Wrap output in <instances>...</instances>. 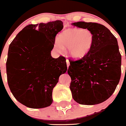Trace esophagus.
<instances>
[{
  "label": "esophagus",
  "instance_id": "1",
  "mask_svg": "<svg viewBox=\"0 0 126 126\" xmlns=\"http://www.w3.org/2000/svg\"><path fill=\"white\" fill-rule=\"evenodd\" d=\"M66 64H67V67H69V66L70 65V62L68 59H66Z\"/></svg>",
  "mask_w": 126,
  "mask_h": 126
}]
</instances>
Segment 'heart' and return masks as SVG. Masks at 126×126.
<instances>
[{"label":"heart","instance_id":"b5f03b06","mask_svg":"<svg viewBox=\"0 0 126 126\" xmlns=\"http://www.w3.org/2000/svg\"><path fill=\"white\" fill-rule=\"evenodd\" d=\"M93 42V34L86 29L73 28L63 31L59 35L54 48L62 52L67 48L69 55L74 59H82L90 52Z\"/></svg>","mask_w":126,"mask_h":126}]
</instances>
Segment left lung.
Listing matches in <instances>:
<instances>
[{
	"label": "left lung",
	"instance_id": "left-lung-1",
	"mask_svg": "<svg viewBox=\"0 0 126 126\" xmlns=\"http://www.w3.org/2000/svg\"><path fill=\"white\" fill-rule=\"evenodd\" d=\"M93 34L88 54L77 61L69 59L67 73L73 99L81 105L98 104L111 96L121 75V55L117 40L102 24L84 21L72 23Z\"/></svg>",
	"mask_w": 126,
	"mask_h": 126
}]
</instances>
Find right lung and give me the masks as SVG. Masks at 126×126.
<instances>
[{"instance_id":"add662e5","label":"right lung","mask_w":126,"mask_h":126,"mask_svg":"<svg viewBox=\"0 0 126 126\" xmlns=\"http://www.w3.org/2000/svg\"><path fill=\"white\" fill-rule=\"evenodd\" d=\"M62 28L59 20L29 24L10 44L6 62L8 85L15 98L28 107L50 106L53 88L67 71L65 57L54 59L50 53Z\"/></svg>"}]
</instances>
